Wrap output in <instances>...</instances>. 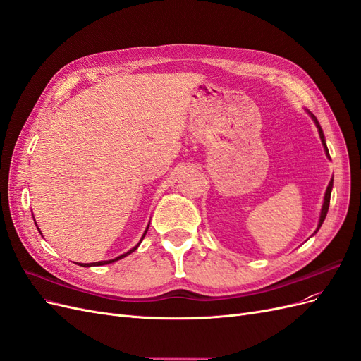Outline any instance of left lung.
Instances as JSON below:
<instances>
[{
    "label": "left lung",
    "instance_id": "obj_1",
    "mask_svg": "<svg viewBox=\"0 0 361 361\" xmlns=\"http://www.w3.org/2000/svg\"><path fill=\"white\" fill-rule=\"evenodd\" d=\"M309 113V116L313 118V122H314V125H316V128H318V133H319V137H321V141H322V146H324V150H325V155L329 157V159H330V154H329V147H326V145H325V137H324V133H322V128H321V125H319V122H318V118H316L310 111H307ZM331 190H333V179L330 180V183H329V187H326V191H325V195H324V203H322V209H321V215H319V223H318V228H316V232L319 231V227L322 226V223H324V220H325V216H326V212H329V206H330V197H331ZM314 232V233H316Z\"/></svg>",
    "mask_w": 361,
    "mask_h": 361
}]
</instances>
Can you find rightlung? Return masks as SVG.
Returning <instances> with one entry per match:
<instances>
[{"label": "right lung", "mask_w": 361, "mask_h": 361, "mask_svg": "<svg viewBox=\"0 0 361 361\" xmlns=\"http://www.w3.org/2000/svg\"><path fill=\"white\" fill-rule=\"evenodd\" d=\"M37 226V224H36ZM147 228H149V224H147V227H146V231H145V233H143V236H141V239H140V243L134 247V248H130L128 253H125V255H120V256H117L116 259H110V260H101V262H93V264H78V265H81V267H101V265H108V264H113V262H116V260H120V259H123V257H126L128 255H130L133 253V251H135L137 248H138V245L141 244V241H143L145 239V236H146V233H147ZM40 232V231H39Z\"/></svg>", "instance_id": "add662e5"}]
</instances>
